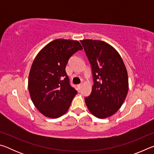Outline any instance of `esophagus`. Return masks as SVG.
Listing matches in <instances>:
<instances>
[{
  "label": "esophagus",
  "instance_id": "1",
  "mask_svg": "<svg viewBox=\"0 0 154 154\" xmlns=\"http://www.w3.org/2000/svg\"><path fill=\"white\" fill-rule=\"evenodd\" d=\"M82 86V83H80V84H78L77 85V88H78V89L79 90H80V88H81V87Z\"/></svg>",
  "mask_w": 154,
  "mask_h": 154
}]
</instances>
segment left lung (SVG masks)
Segmentation results:
<instances>
[{
  "instance_id": "8db88e82",
  "label": "left lung",
  "mask_w": 154,
  "mask_h": 154,
  "mask_svg": "<svg viewBox=\"0 0 154 154\" xmlns=\"http://www.w3.org/2000/svg\"><path fill=\"white\" fill-rule=\"evenodd\" d=\"M92 68L94 84L85 98L89 111L98 118H106L118 111L128 90V73L118 52L102 41H80Z\"/></svg>"
}]
</instances>
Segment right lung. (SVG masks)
Segmentation results:
<instances>
[{"instance_id": "1", "label": "right lung", "mask_w": 154, "mask_h": 154, "mask_svg": "<svg viewBox=\"0 0 154 154\" xmlns=\"http://www.w3.org/2000/svg\"><path fill=\"white\" fill-rule=\"evenodd\" d=\"M82 49L77 41L58 38L44 47L34 60L28 90L34 105L45 116L58 118L69 109L77 91L71 86L65 68Z\"/></svg>"}]
</instances>
